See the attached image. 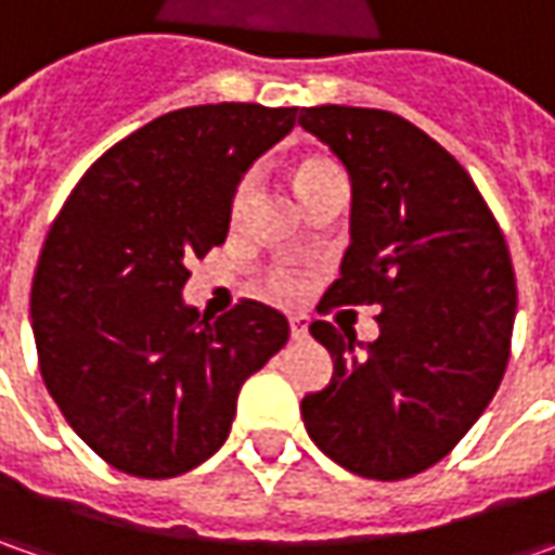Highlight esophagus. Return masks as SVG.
<instances>
[{"label": "esophagus", "mask_w": 555, "mask_h": 555, "mask_svg": "<svg viewBox=\"0 0 555 555\" xmlns=\"http://www.w3.org/2000/svg\"><path fill=\"white\" fill-rule=\"evenodd\" d=\"M289 333H293V339H306L309 336V318L306 314H289Z\"/></svg>", "instance_id": "esophagus-1"}]
</instances>
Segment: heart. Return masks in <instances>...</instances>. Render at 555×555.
I'll list each match as a JSON object with an SVG mask.
<instances>
[{
    "label": "heart",
    "instance_id": "obj_1",
    "mask_svg": "<svg viewBox=\"0 0 555 555\" xmlns=\"http://www.w3.org/2000/svg\"><path fill=\"white\" fill-rule=\"evenodd\" d=\"M324 169H327V163H318V160L302 163V166L296 169V188H299V184H306L309 179H314V176H318V172H324ZM249 184H253V179H244V182H241L237 194H234V206H241V203H244V197L249 194ZM278 287L293 289V281H289L287 274H281V278H278Z\"/></svg>",
    "mask_w": 555,
    "mask_h": 555
}]
</instances>
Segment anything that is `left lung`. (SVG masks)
<instances>
[{
	"label": "left lung",
	"instance_id": "obj_1",
	"mask_svg": "<svg viewBox=\"0 0 555 555\" xmlns=\"http://www.w3.org/2000/svg\"><path fill=\"white\" fill-rule=\"evenodd\" d=\"M299 126L352 182V244L321 306H379L358 343L314 321L331 383L302 398L311 441L354 476L395 481L444 457L501 386L516 274L469 172L389 111L321 104Z\"/></svg>",
	"mask_w": 555,
	"mask_h": 555
}]
</instances>
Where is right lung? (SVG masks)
<instances>
[{
  "label": "right lung",
  "mask_w": 555,
  "mask_h": 555,
  "mask_svg": "<svg viewBox=\"0 0 555 555\" xmlns=\"http://www.w3.org/2000/svg\"><path fill=\"white\" fill-rule=\"evenodd\" d=\"M296 111L224 101L163 114L92 163L54 219L30 293L39 371L119 473L172 479L212 457L246 376L287 343L278 309L244 299L206 321L182 289Z\"/></svg>",
  "instance_id": "add662e5"
}]
</instances>
